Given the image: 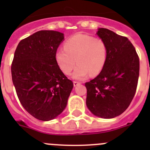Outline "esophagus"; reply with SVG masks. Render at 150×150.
Returning <instances> with one entry per match:
<instances>
[{
  "instance_id": "1",
  "label": "esophagus",
  "mask_w": 150,
  "mask_h": 150,
  "mask_svg": "<svg viewBox=\"0 0 150 150\" xmlns=\"http://www.w3.org/2000/svg\"><path fill=\"white\" fill-rule=\"evenodd\" d=\"M81 84V83H79V82H77V81H74L73 82V85H74V86H78V85H80Z\"/></svg>"
}]
</instances>
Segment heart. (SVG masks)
I'll use <instances>...</instances> for the list:
<instances>
[{
  "instance_id": "b5f03b06",
  "label": "heart",
  "mask_w": 150,
  "mask_h": 150,
  "mask_svg": "<svg viewBox=\"0 0 150 150\" xmlns=\"http://www.w3.org/2000/svg\"><path fill=\"white\" fill-rule=\"evenodd\" d=\"M64 48L57 51L56 62L65 75H69L75 63L78 64L72 74L74 79H84L89 74L91 76L98 75L107 61L105 42L93 36L75 35L66 40Z\"/></svg>"
}]
</instances>
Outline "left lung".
I'll list each match as a JSON object with an SVG mask.
<instances>
[{
	"mask_svg": "<svg viewBox=\"0 0 150 150\" xmlns=\"http://www.w3.org/2000/svg\"><path fill=\"white\" fill-rule=\"evenodd\" d=\"M96 34L106 43L107 61L100 73L85 84L86 105L97 117L113 118L128 108L135 95L139 59L126 37L106 28H99Z\"/></svg>",
	"mask_w": 150,
	"mask_h": 150,
	"instance_id": "obj_1",
	"label": "left lung"
}]
</instances>
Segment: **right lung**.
Segmentation results:
<instances>
[{
	"instance_id": "right-lung-1",
	"label": "right lung",
	"mask_w": 150,
	"mask_h": 150,
	"mask_svg": "<svg viewBox=\"0 0 150 150\" xmlns=\"http://www.w3.org/2000/svg\"><path fill=\"white\" fill-rule=\"evenodd\" d=\"M64 39L59 32L40 30L21 40L15 51L12 81L20 103L38 120L48 121L61 114L73 88L55 59Z\"/></svg>"
}]
</instances>
